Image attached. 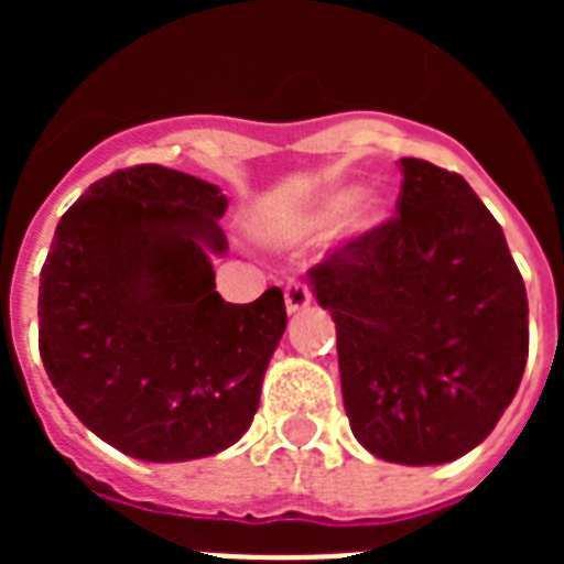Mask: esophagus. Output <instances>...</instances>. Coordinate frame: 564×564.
<instances>
[{"mask_svg":"<svg viewBox=\"0 0 564 564\" xmlns=\"http://www.w3.org/2000/svg\"><path fill=\"white\" fill-rule=\"evenodd\" d=\"M313 302V293H311V285L307 282H302V279H291L285 285V307L288 313H299L305 311V307H311Z\"/></svg>","mask_w":564,"mask_h":564,"instance_id":"esophagus-1","label":"esophagus"}]
</instances>
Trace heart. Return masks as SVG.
<instances>
[{"instance_id": "b5f03b06", "label": "heart", "mask_w": 564, "mask_h": 564, "mask_svg": "<svg viewBox=\"0 0 564 564\" xmlns=\"http://www.w3.org/2000/svg\"><path fill=\"white\" fill-rule=\"evenodd\" d=\"M344 218V231L350 237H364V234H372L383 220H387V206L378 197L376 192H356V188H338V192H330L327 197H322V203L316 206L311 217V228H325L336 226Z\"/></svg>"}]
</instances>
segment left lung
Masks as SVG:
<instances>
[{
	"instance_id": "left-lung-1",
	"label": "left lung",
	"mask_w": 564,
	"mask_h": 564,
	"mask_svg": "<svg viewBox=\"0 0 564 564\" xmlns=\"http://www.w3.org/2000/svg\"><path fill=\"white\" fill-rule=\"evenodd\" d=\"M398 217L307 271L336 322L344 410L370 455L437 466L517 395L528 296L500 223L460 174L401 158Z\"/></svg>"
}]
</instances>
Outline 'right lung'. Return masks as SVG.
Instances as JSON below:
<instances>
[{
    "instance_id": "obj_1",
    "label": "right lung",
    "mask_w": 564,
    "mask_h": 564,
    "mask_svg": "<svg viewBox=\"0 0 564 564\" xmlns=\"http://www.w3.org/2000/svg\"><path fill=\"white\" fill-rule=\"evenodd\" d=\"M220 186L147 163L118 169L67 208L39 285V352L69 410L138 460L212 457L246 435L285 296L214 291L228 251Z\"/></svg>"
}]
</instances>
